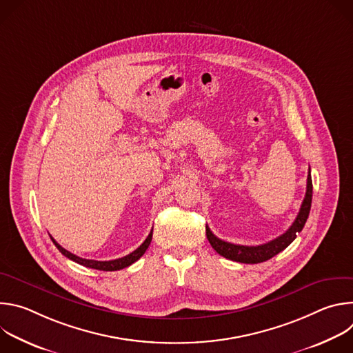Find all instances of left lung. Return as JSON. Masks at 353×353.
Returning a JSON list of instances; mask_svg holds the SVG:
<instances>
[{
  "label": "left lung",
  "instance_id": "8db88e82",
  "mask_svg": "<svg viewBox=\"0 0 353 353\" xmlns=\"http://www.w3.org/2000/svg\"><path fill=\"white\" fill-rule=\"evenodd\" d=\"M312 196H313V183H312V174H310V169H309L305 199H303V203H301L300 211H299L294 222L283 234L278 236L276 239H274L265 244L240 245V244H233V243H228L225 240L218 239L211 232V229L207 226L208 241L211 243L212 248L216 251L218 254H221L222 257H225L228 260L244 263V264L264 263V261L272 259L274 256H276L278 253H281L282 250H285L296 239L297 233L301 232V229L305 228V223L309 218L310 208H312Z\"/></svg>",
  "mask_w": 353,
  "mask_h": 353
}]
</instances>
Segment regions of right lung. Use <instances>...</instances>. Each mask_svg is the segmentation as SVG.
Instances as JSON below:
<instances>
[{
  "label": "right lung",
  "mask_w": 353,
  "mask_h": 353,
  "mask_svg": "<svg viewBox=\"0 0 353 353\" xmlns=\"http://www.w3.org/2000/svg\"><path fill=\"white\" fill-rule=\"evenodd\" d=\"M152 230H154V229H152ZM50 237H52V236H50ZM52 240H53V243L56 244V247L60 250V253H61L63 256H65L67 259H70V260H72V261H75V263H78V264H81V265H83V267L93 268V270H99V271H119V270H123V268H125V267H130L131 264H134L137 260H139V259L143 256L146 248H148L149 244H150V240H152V232H150V233L148 234V237L145 239V241H143L137 250H134L132 253H130L128 256H125V257H123V259L110 260V261H96V260L81 259V257H78V256L70 253L68 250L63 248L53 237H52Z\"/></svg>",
  "instance_id": "right-lung-1"
}]
</instances>
